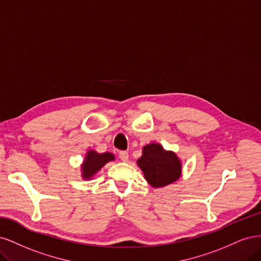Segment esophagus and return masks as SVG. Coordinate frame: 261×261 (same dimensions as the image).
<instances>
[{"label": "esophagus", "mask_w": 261, "mask_h": 261, "mask_svg": "<svg viewBox=\"0 0 261 261\" xmlns=\"http://www.w3.org/2000/svg\"><path fill=\"white\" fill-rule=\"evenodd\" d=\"M120 159L123 161V162H127L128 161V158H129V155H128V152H126V151H121L120 152Z\"/></svg>", "instance_id": "obj_1"}]
</instances>
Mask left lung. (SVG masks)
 <instances>
[{"label":"left lung","instance_id":"left-lung-1","mask_svg":"<svg viewBox=\"0 0 261 261\" xmlns=\"http://www.w3.org/2000/svg\"><path fill=\"white\" fill-rule=\"evenodd\" d=\"M145 179L153 188L164 187L176 181L181 175V161L174 151L165 150L158 143L148 144L137 160Z\"/></svg>","mask_w":261,"mask_h":261}]
</instances>
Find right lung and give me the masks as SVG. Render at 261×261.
<instances>
[{
	"label": "right lung",
	"instance_id": "1",
	"mask_svg": "<svg viewBox=\"0 0 261 261\" xmlns=\"http://www.w3.org/2000/svg\"><path fill=\"white\" fill-rule=\"evenodd\" d=\"M114 160L115 156L111 152L99 153L93 149L88 150L81 167L83 179H91L108 162Z\"/></svg>",
	"mask_w": 261,
	"mask_h": 261
}]
</instances>
